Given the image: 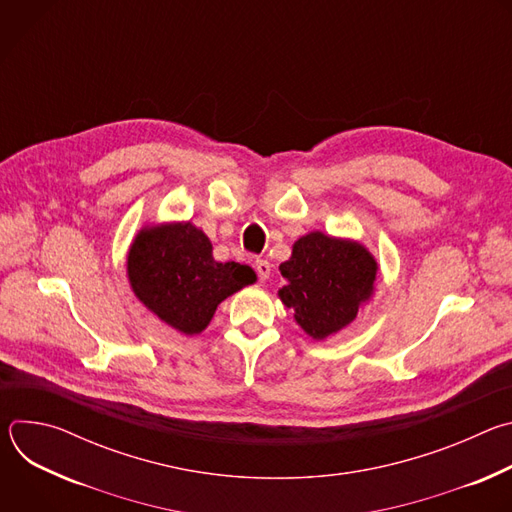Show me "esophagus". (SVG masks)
<instances>
[{
  "label": "esophagus",
  "mask_w": 512,
  "mask_h": 512,
  "mask_svg": "<svg viewBox=\"0 0 512 512\" xmlns=\"http://www.w3.org/2000/svg\"><path fill=\"white\" fill-rule=\"evenodd\" d=\"M255 269H257V273H259V279L265 281V279L269 277V273H271V263H269L267 259H257V261H255Z\"/></svg>",
  "instance_id": "esophagus-1"
}]
</instances>
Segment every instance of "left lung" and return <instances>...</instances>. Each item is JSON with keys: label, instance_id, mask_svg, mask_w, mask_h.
<instances>
[{"label": "left lung", "instance_id": "1", "mask_svg": "<svg viewBox=\"0 0 512 512\" xmlns=\"http://www.w3.org/2000/svg\"><path fill=\"white\" fill-rule=\"evenodd\" d=\"M279 271L285 277L281 302L312 338L324 340L348 326L373 296L377 261L354 241L316 231L296 241Z\"/></svg>", "mask_w": 512, "mask_h": 512}]
</instances>
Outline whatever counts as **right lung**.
Listing matches in <instances>:
<instances>
[{
	"label": "right lung",
	"instance_id": "add662e5",
	"mask_svg": "<svg viewBox=\"0 0 512 512\" xmlns=\"http://www.w3.org/2000/svg\"><path fill=\"white\" fill-rule=\"evenodd\" d=\"M127 275L139 302L182 334L202 332L218 304L255 281L249 265L214 261L208 237L190 223L139 231Z\"/></svg>",
	"mask_w": 512,
	"mask_h": 512
}]
</instances>
